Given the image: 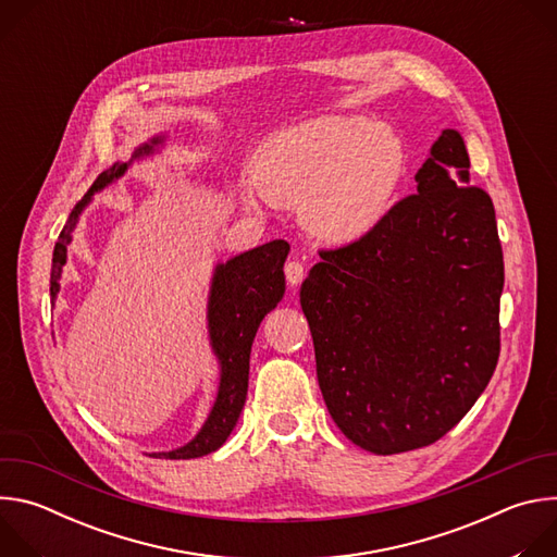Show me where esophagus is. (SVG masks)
<instances>
[{
    "instance_id": "esophagus-1",
    "label": "esophagus",
    "mask_w": 557,
    "mask_h": 557,
    "mask_svg": "<svg viewBox=\"0 0 557 557\" xmlns=\"http://www.w3.org/2000/svg\"><path fill=\"white\" fill-rule=\"evenodd\" d=\"M284 273H286V280H288V284H290V286H297V284L304 280V275H306V269H304V264H301V262H297V260H290V262H286V267H284Z\"/></svg>"
}]
</instances>
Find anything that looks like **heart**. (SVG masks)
Masks as SVG:
<instances>
[{"label": "heart", "instance_id": "obj_1", "mask_svg": "<svg viewBox=\"0 0 557 557\" xmlns=\"http://www.w3.org/2000/svg\"><path fill=\"white\" fill-rule=\"evenodd\" d=\"M404 172L401 140L361 116H317L269 138L256 161L267 198L304 207L308 226L352 243L385 215Z\"/></svg>", "mask_w": 557, "mask_h": 557}]
</instances>
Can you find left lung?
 <instances>
[{"label": "left lung", "mask_w": 557, "mask_h": 557, "mask_svg": "<svg viewBox=\"0 0 557 557\" xmlns=\"http://www.w3.org/2000/svg\"><path fill=\"white\" fill-rule=\"evenodd\" d=\"M401 198L359 240L322 249L301 284L317 381L355 445L401 454L443 438L500 357L505 262L490 194L443 129Z\"/></svg>", "instance_id": "left-lung-1"}]
</instances>
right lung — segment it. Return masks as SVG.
Listing matches in <instances>:
<instances>
[{
  "instance_id": "1",
  "label": "right lung",
  "mask_w": 557,
  "mask_h": 557,
  "mask_svg": "<svg viewBox=\"0 0 557 557\" xmlns=\"http://www.w3.org/2000/svg\"><path fill=\"white\" fill-rule=\"evenodd\" d=\"M153 143H158V138ZM149 151H151V145H143L134 156H143ZM125 170H127L125 163H114L108 172L99 174L95 185L88 189L86 198L78 200L70 211L67 222L59 233V240L52 253V269H50L52 301L59 293V277L65 264L67 245L72 240V231L78 213H82V209L86 207V202L92 198L95 191L103 189L108 183L119 178ZM288 251H290L288 243L273 240L243 256H235L233 260L215 269L211 297H209V335H211V346L222 366L215 406L205 428L198 432V436L191 443L174 451L151 454V456L170 458V460L198 458L215 451L226 441V436L235 428L245 408L253 337L260 329V322L264 320V314L273 310L284 297V288H286L284 262Z\"/></svg>"
}]
</instances>
